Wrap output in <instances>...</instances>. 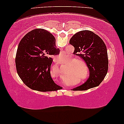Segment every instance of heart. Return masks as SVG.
<instances>
[{
	"instance_id": "b5f03b06",
	"label": "heart",
	"mask_w": 124,
	"mask_h": 124,
	"mask_svg": "<svg viewBox=\"0 0 124 124\" xmlns=\"http://www.w3.org/2000/svg\"><path fill=\"white\" fill-rule=\"evenodd\" d=\"M79 62H82V63L85 64L83 62H81L80 60H77L75 61V62H73L72 64L70 65L69 68V70L70 72H75L76 73H77L79 76H82L83 73V68L82 65L79 64L78 63ZM89 77V73H88V71L87 70L86 73H85V74L84 76H83L82 78V79H81V82H85L88 80Z\"/></svg>"
}]
</instances>
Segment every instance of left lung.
Segmentation results:
<instances>
[{
    "label": "left lung",
    "mask_w": 124,
    "mask_h": 124,
    "mask_svg": "<svg viewBox=\"0 0 124 124\" xmlns=\"http://www.w3.org/2000/svg\"><path fill=\"white\" fill-rule=\"evenodd\" d=\"M74 47L73 54L79 56L87 64L90 77L82 85L74 91H83L96 87L104 79L108 72L107 49L103 40L90 30L78 32L69 40Z\"/></svg>",
    "instance_id": "8db88e82"
}]
</instances>
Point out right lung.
<instances>
[{"mask_svg": "<svg viewBox=\"0 0 124 124\" xmlns=\"http://www.w3.org/2000/svg\"><path fill=\"white\" fill-rule=\"evenodd\" d=\"M55 38L43 29H36L22 38L17 50L16 67L23 82L34 90L46 92L62 89L50 74L52 56L60 54Z\"/></svg>", "mask_w": 124, "mask_h": 124, "instance_id": "1", "label": "right lung"}]
</instances>
